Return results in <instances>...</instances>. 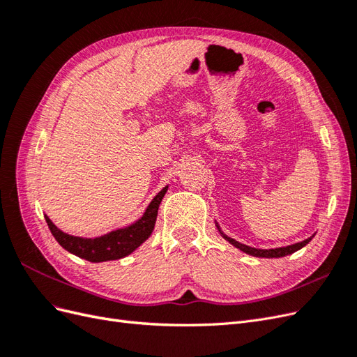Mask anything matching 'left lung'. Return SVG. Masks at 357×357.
<instances>
[{
  "label": "left lung",
  "instance_id": "obj_1",
  "mask_svg": "<svg viewBox=\"0 0 357 357\" xmlns=\"http://www.w3.org/2000/svg\"><path fill=\"white\" fill-rule=\"evenodd\" d=\"M226 240H228L231 244H234L236 248H240V250H243L244 253L247 255H252V256H256V257H283V256H287V255H291L295 253L296 250H299V248H302L304 245H307L311 238H307L304 241L301 243H296V244H291V245H287V247H280V248H269V250H261V248H253V247H248V245H244L238 241H235L232 238H229V236L223 235Z\"/></svg>",
  "mask_w": 357,
  "mask_h": 357
}]
</instances>
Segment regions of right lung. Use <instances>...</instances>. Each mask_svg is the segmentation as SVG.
Returning a JSON list of instances; mask_svg holds the SVG:
<instances>
[{"instance_id": "obj_1", "label": "right lung", "mask_w": 357, "mask_h": 357, "mask_svg": "<svg viewBox=\"0 0 357 357\" xmlns=\"http://www.w3.org/2000/svg\"><path fill=\"white\" fill-rule=\"evenodd\" d=\"M167 190L168 188H164L158 193L153 201L149 204L143 218L137 220L134 225L128 226L125 229H117L107 235L98 236V238H80V236L63 234L50 222L47 215H45V218L52 235L70 253L86 259L89 262L116 261V259H122L131 255L138 245H142L149 238L155 228L159 204Z\"/></svg>"}]
</instances>
